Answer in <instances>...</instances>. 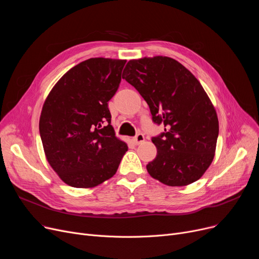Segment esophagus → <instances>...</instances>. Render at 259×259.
Instances as JSON below:
<instances>
[{"label": "esophagus", "mask_w": 259, "mask_h": 259, "mask_svg": "<svg viewBox=\"0 0 259 259\" xmlns=\"http://www.w3.org/2000/svg\"><path fill=\"white\" fill-rule=\"evenodd\" d=\"M145 141V137H144V134H142V133H139L137 137H134L133 139H132V143L134 144V145H140V144H142L143 142Z\"/></svg>", "instance_id": "esophagus-1"}]
</instances>
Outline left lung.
<instances>
[{
  "label": "left lung",
  "mask_w": 259,
  "mask_h": 259,
  "mask_svg": "<svg viewBox=\"0 0 259 259\" xmlns=\"http://www.w3.org/2000/svg\"><path fill=\"white\" fill-rule=\"evenodd\" d=\"M122 78L147 102L155 124L165 126L152 138L157 154L148 173L171 187L199 180L214 158L220 127L198 79L180 62L160 56L129 61Z\"/></svg>",
  "instance_id": "obj_1"
}]
</instances>
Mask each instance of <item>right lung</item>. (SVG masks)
<instances>
[{
	"label": "right lung",
	"instance_id": "1",
	"mask_svg": "<svg viewBox=\"0 0 259 259\" xmlns=\"http://www.w3.org/2000/svg\"><path fill=\"white\" fill-rule=\"evenodd\" d=\"M126 60L92 58L67 71L49 92L39 134L51 168L67 185L92 188L111 179L128 150L115 137L108 102Z\"/></svg>",
	"mask_w": 259,
	"mask_h": 259
}]
</instances>
